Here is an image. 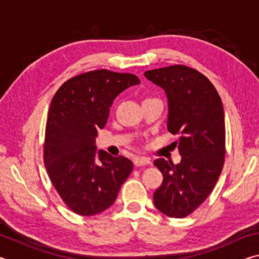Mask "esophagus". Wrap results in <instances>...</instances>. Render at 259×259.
Wrapping results in <instances>:
<instances>
[{
	"label": "esophagus",
	"mask_w": 259,
	"mask_h": 259,
	"mask_svg": "<svg viewBox=\"0 0 259 259\" xmlns=\"http://www.w3.org/2000/svg\"><path fill=\"white\" fill-rule=\"evenodd\" d=\"M134 163L136 166H142V165L150 164L151 161L148 157H145V156H136L134 159Z\"/></svg>",
	"instance_id": "obj_1"
}]
</instances>
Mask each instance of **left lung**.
<instances>
[{
  "label": "left lung",
  "instance_id": "obj_1",
  "mask_svg": "<svg viewBox=\"0 0 259 259\" xmlns=\"http://www.w3.org/2000/svg\"><path fill=\"white\" fill-rule=\"evenodd\" d=\"M168 98V131L179 135L174 143L182 161L157 159L163 181L153 195L156 209L184 218L198 209L212 192L225 161V119L222 99L207 76L196 69L174 65L145 72Z\"/></svg>",
  "mask_w": 259,
  "mask_h": 259
}]
</instances>
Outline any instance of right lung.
Here are the masks:
<instances>
[{
  "label": "right lung",
  "instance_id": "add662e5",
  "mask_svg": "<svg viewBox=\"0 0 259 259\" xmlns=\"http://www.w3.org/2000/svg\"><path fill=\"white\" fill-rule=\"evenodd\" d=\"M139 83L134 74L97 69L69 78L52 98L43 159L52 185L73 212H103L114 203L133 171L129 159L102 150L97 153L95 144L113 100Z\"/></svg>",
  "mask_w": 259,
  "mask_h": 259
}]
</instances>
